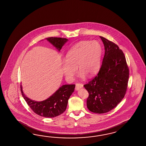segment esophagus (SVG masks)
<instances>
[{"label": "esophagus", "instance_id": "esophagus-1", "mask_svg": "<svg viewBox=\"0 0 146 146\" xmlns=\"http://www.w3.org/2000/svg\"><path fill=\"white\" fill-rule=\"evenodd\" d=\"M75 85H76L75 86V89L76 90H78L79 89L82 88V87L83 86V85L81 83H76Z\"/></svg>", "mask_w": 146, "mask_h": 146}]
</instances>
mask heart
I'll use <instances>...</instances> for the list:
<instances>
[{
	"mask_svg": "<svg viewBox=\"0 0 146 146\" xmlns=\"http://www.w3.org/2000/svg\"><path fill=\"white\" fill-rule=\"evenodd\" d=\"M102 48L96 40H82L68 50L66 58L62 65L64 75L73 78L77 73V67L80 76H93L98 71L100 65Z\"/></svg>",
	"mask_w": 146,
	"mask_h": 146,
	"instance_id": "obj_1",
	"label": "heart"
}]
</instances>
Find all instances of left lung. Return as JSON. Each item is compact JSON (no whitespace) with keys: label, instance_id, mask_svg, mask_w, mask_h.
Wrapping results in <instances>:
<instances>
[{"label":"left lung","instance_id":"obj_1","mask_svg":"<svg viewBox=\"0 0 146 146\" xmlns=\"http://www.w3.org/2000/svg\"><path fill=\"white\" fill-rule=\"evenodd\" d=\"M105 54L99 71L84 85L89 96L86 106L93 113H104L112 110L123 99L128 87L129 70L125 54L117 44L100 36Z\"/></svg>","mask_w":146,"mask_h":146}]
</instances>
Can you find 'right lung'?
<instances>
[{
	"instance_id": "add662e5",
	"label": "right lung",
	"mask_w": 146,
	"mask_h": 146,
	"mask_svg": "<svg viewBox=\"0 0 146 146\" xmlns=\"http://www.w3.org/2000/svg\"><path fill=\"white\" fill-rule=\"evenodd\" d=\"M46 39L57 50H60L68 39L60 37H48ZM75 84L62 86L52 96L43 101L37 102L26 96L22 91L21 94L29 107L36 114L43 117H53L63 113L66 110L68 100L74 91Z\"/></svg>"
}]
</instances>
